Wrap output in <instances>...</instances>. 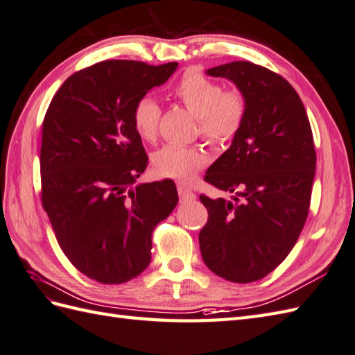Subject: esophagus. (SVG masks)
Wrapping results in <instances>:
<instances>
[{"mask_svg": "<svg viewBox=\"0 0 355 355\" xmlns=\"http://www.w3.org/2000/svg\"><path fill=\"white\" fill-rule=\"evenodd\" d=\"M178 193H179V198L182 202H191L196 199V194L184 184H178Z\"/></svg>", "mask_w": 355, "mask_h": 355, "instance_id": "34e87169", "label": "esophagus"}]
</instances>
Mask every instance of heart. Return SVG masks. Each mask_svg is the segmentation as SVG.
<instances>
[{
  "mask_svg": "<svg viewBox=\"0 0 355 355\" xmlns=\"http://www.w3.org/2000/svg\"><path fill=\"white\" fill-rule=\"evenodd\" d=\"M180 103L198 115L199 130L212 144H225L240 132L248 114V101L240 89H226L196 69L179 78L173 88ZM161 109L152 97H143L133 107L132 120L138 135L153 141L157 135ZM208 156L198 146L165 144L153 153L152 162L157 175L187 180L205 167Z\"/></svg>",
  "mask_w": 355,
  "mask_h": 355,
  "instance_id": "b5f03b06",
  "label": "heart"
}]
</instances>
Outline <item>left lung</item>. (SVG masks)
<instances>
[{"label": "left lung", "mask_w": 355, "mask_h": 355, "mask_svg": "<svg viewBox=\"0 0 355 355\" xmlns=\"http://www.w3.org/2000/svg\"><path fill=\"white\" fill-rule=\"evenodd\" d=\"M207 74L237 86L248 114L231 147L205 175L235 196H200L208 209L200 254L220 278L246 284L277 269L296 244L309 216L316 150L305 107L284 77L246 60Z\"/></svg>", "instance_id": "obj_1"}]
</instances>
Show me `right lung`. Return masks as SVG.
I'll list each match as a JSON object with an SVG mask.
<instances>
[{
    "label": "right lung",
    "instance_id": "right-lung-1",
    "mask_svg": "<svg viewBox=\"0 0 355 355\" xmlns=\"http://www.w3.org/2000/svg\"><path fill=\"white\" fill-rule=\"evenodd\" d=\"M176 68L178 62H98L69 76L46 109L44 209L71 264L101 284H123L146 270L152 232L178 205L171 179L132 187L148 162L133 107Z\"/></svg>",
    "mask_w": 355,
    "mask_h": 355
}]
</instances>
